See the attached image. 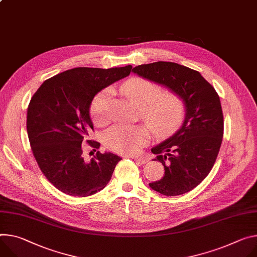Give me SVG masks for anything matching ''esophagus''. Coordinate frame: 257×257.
Listing matches in <instances>:
<instances>
[{"label": "esophagus", "mask_w": 257, "mask_h": 257, "mask_svg": "<svg viewBox=\"0 0 257 257\" xmlns=\"http://www.w3.org/2000/svg\"><path fill=\"white\" fill-rule=\"evenodd\" d=\"M131 158L132 159H134L138 164H146V163L148 162V160L146 159V158H144V157H138V156H131Z\"/></svg>", "instance_id": "1"}]
</instances>
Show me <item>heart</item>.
I'll return each mask as SVG.
<instances>
[{
	"instance_id": "1",
	"label": "heart",
	"mask_w": 257,
	"mask_h": 257,
	"mask_svg": "<svg viewBox=\"0 0 257 257\" xmlns=\"http://www.w3.org/2000/svg\"><path fill=\"white\" fill-rule=\"evenodd\" d=\"M121 91L141 108L142 118L156 136H170L182 125L185 106L175 93H163L161 86L143 78L130 79L122 85ZM108 101L109 93L103 91L91 104V115L98 125L109 121ZM150 137V130L145 125L116 124L105 132L104 144L115 153L135 154L147 145Z\"/></svg>"
}]
</instances>
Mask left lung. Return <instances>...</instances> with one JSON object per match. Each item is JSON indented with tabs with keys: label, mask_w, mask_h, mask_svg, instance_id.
Wrapping results in <instances>:
<instances>
[{
	"label": "left lung",
	"mask_w": 257,
	"mask_h": 257,
	"mask_svg": "<svg viewBox=\"0 0 257 257\" xmlns=\"http://www.w3.org/2000/svg\"><path fill=\"white\" fill-rule=\"evenodd\" d=\"M132 72L168 88L184 103L180 128L152 149L165 173L149 185L165 196L188 193L211 171L221 146L223 114L219 96L199 72L175 62L142 64Z\"/></svg>",
	"instance_id": "obj_1"
}]
</instances>
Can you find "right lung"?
Segmentation results:
<instances>
[{
    "mask_svg": "<svg viewBox=\"0 0 257 257\" xmlns=\"http://www.w3.org/2000/svg\"><path fill=\"white\" fill-rule=\"evenodd\" d=\"M132 65L111 68L76 67L46 80L28 107L27 129L34 157L41 171L56 189L74 197H88L108 183L122 160L111 153L83 157L82 144L93 130L90 106L105 87L130 75Z\"/></svg>",
    "mask_w": 257,
    "mask_h": 257,
    "instance_id": "1",
    "label": "right lung"
}]
</instances>
